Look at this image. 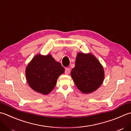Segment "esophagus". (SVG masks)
<instances>
[{
	"label": "esophagus",
	"mask_w": 131,
	"mask_h": 131,
	"mask_svg": "<svg viewBox=\"0 0 131 131\" xmlns=\"http://www.w3.org/2000/svg\"><path fill=\"white\" fill-rule=\"evenodd\" d=\"M70 69H69V68H66L65 71V74H66V75H68V74L70 73Z\"/></svg>",
	"instance_id": "obj_1"
}]
</instances>
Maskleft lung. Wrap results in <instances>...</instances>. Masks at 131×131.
I'll list each match as a JSON object with an SVG mask.
<instances>
[{
    "label": "left lung",
    "instance_id": "obj_1",
    "mask_svg": "<svg viewBox=\"0 0 131 131\" xmlns=\"http://www.w3.org/2000/svg\"><path fill=\"white\" fill-rule=\"evenodd\" d=\"M71 76L77 88L82 93L89 94L96 90L101 86L104 72L103 66L94 55L78 53Z\"/></svg>",
    "mask_w": 131,
    "mask_h": 131
}]
</instances>
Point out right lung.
Here are the masks:
<instances>
[{"mask_svg": "<svg viewBox=\"0 0 131 131\" xmlns=\"http://www.w3.org/2000/svg\"><path fill=\"white\" fill-rule=\"evenodd\" d=\"M65 71L61 64L52 55H36L27 65L25 75L29 86L33 90L43 95L50 93L57 80Z\"/></svg>", "mask_w": 131, "mask_h": 131, "instance_id": "obj_1", "label": "right lung"}]
</instances>
